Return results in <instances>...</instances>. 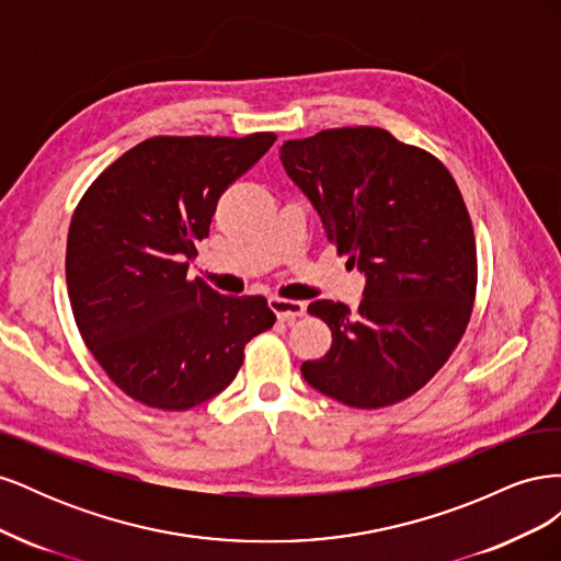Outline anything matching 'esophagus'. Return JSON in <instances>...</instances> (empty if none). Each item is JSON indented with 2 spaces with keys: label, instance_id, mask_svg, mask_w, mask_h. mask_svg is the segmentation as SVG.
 Listing matches in <instances>:
<instances>
[{
  "label": "esophagus",
  "instance_id": "esophagus-1",
  "mask_svg": "<svg viewBox=\"0 0 561 561\" xmlns=\"http://www.w3.org/2000/svg\"><path fill=\"white\" fill-rule=\"evenodd\" d=\"M268 307L283 322H295L297 318L307 313V304L297 299H285V297H271Z\"/></svg>",
  "mask_w": 561,
  "mask_h": 561
}]
</instances>
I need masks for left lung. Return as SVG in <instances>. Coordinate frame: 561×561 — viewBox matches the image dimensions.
<instances>
[{"mask_svg":"<svg viewBox=\"0 0 561 561\" xmlns=\"http://www.w3.org/2000/svg\"><path fill=\"white\" fill-rule=\"evenodd\" d=\"M328 241L367 276L355 313L318 299L332 346L301 365L322 396L381 410L414 396L461 342L478 290V248L461 192L431 151L375 126L328 128L280 147Z\"/></svg>","mask_w":561,"mask_h":561,"instance_id":"left-lung-1","label":"left lung"}]
</instances>
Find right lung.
<instances>
[{
    "label": "right lung",
    "mask_w": 561,
    "mask_h": 561,
    "mask_svg": "<svg viewBox=\"0 0 561 561\" xmlns=\"http://www.w3.org/2000/svg\"><path fill=\"white\" fill-rule=\"evenodd\" d=\"M276 142L157 135L100 173L67 233V295L81 339L126 396L182 412L233 381L252 336L274 328L262 295L186 278L229 184Z\"/></svg>",
    "instance_id": "right-lung-1"
}]
</instances>
